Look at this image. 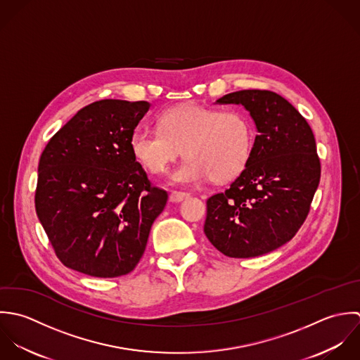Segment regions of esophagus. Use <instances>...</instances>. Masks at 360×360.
I'll return each instance as SVG.
<instances>
[{
  "label": "esophagus",
  "instance_id": "esophagus-1",
  "mask_svg": "<svg viewBox=\"0 0 360 360\" xmlns=\"http://www.w3.org/2000/svg\"><path fill=\"white\" fill-rule=\"evenodd\" d=\"M189 198V193H185V192H176V191H172L169 193V202L172 203H179V202H184L185 199Z\"/></svg>",
  "mask_w": 360,
  "mask_h": 360
}]
</instances>
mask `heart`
<instances>
[{"mask_svg":"<svg viewBox=\"0 0 360 360\" xmlns=\"http://www.w3.org/2000/svg\"><path fill=\"white\" fill-rule=\"evenodd\" d=\"M255 129L240 111L188 104L158 118V129L139 127L131 135V151L150 174H162L181 154L185 161L169 175L179 185H199L210 178L224 182L239 175L250 160Z\"/></svg>","mask_w":360,"mask_h":360,"instance_id":"obj_1","label":"heart"}]
</instances>
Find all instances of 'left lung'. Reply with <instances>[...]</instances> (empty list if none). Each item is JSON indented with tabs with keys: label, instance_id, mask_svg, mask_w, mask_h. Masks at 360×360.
I'll list each match as a JSON object with an SVG mask.
<instances>
[{
	"label": "left lung",
	"instance_id": "8db88e82",
	"mask_svg": "<svg viewBox=\"0 0 360 360\" xmlns=\"http://www.w3.org/2000/svg\"><path fill=\"white\" fill-rule=\"evenodd\" d=\"M216 104L243 105L257 135L240 175L207 200L205 233L228 257L262 256L290 240L307 217L321 172L314 135L274 91H233Z\"/></svg>",
	"mask_w": 360,
	"mask_h": 360
}]
</instances>
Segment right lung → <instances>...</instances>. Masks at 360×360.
Masks as SVG:
<instances>
[{"instance_id":"add662e5","label":"right lung","mask_w":360,"mask_h":360,"mask_svg":"<svg viewBox=\"0 0 360 360\" xmlns=\"http://www.w3.org/2000/svg\"><path fill=\"white\" fill-rule=\"evenodd\" d=\"M147 101L100 100L79 110L39 161L36 213L64 266L90 277L131 273L168 195L131 151Z\"/></svg>"}]
</instances>
